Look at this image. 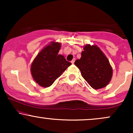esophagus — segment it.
<instances>
[{
  "label": "esophagus",
  "instance_id": "34e87169",
  "mask_svg": "<svg viewBox=\"0 0 133 133\" xmlns=\"http://www.w3.org/2000/svg\"><path fill=\"white\" fill-rule=\"evenodd\" d=\"M74 62H75V59H73L72 61H71V63L72 64H74Z\"/></svg>",
  "mask_w": 133,
  "mask_h": 133
}]
</instances>
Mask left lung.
Masks as SVG:
<instances>
[{"instance_id": "left-lung-1", "label": "left lung", "mask_w": 133, "mask_h": 133, "mask_svg": "<svg viewBox=\"0 0 133 133\" xmlns=\"http://www.w3.org/2000/svg\"><path fill=\"white\" fill-rule=\"evenodd\" d=\"M80 59L74 64L79 69L82 76L93 89L106 87L110 82L112 69L109 61L96 45H85Z\"/></svg>"}]
</instances>
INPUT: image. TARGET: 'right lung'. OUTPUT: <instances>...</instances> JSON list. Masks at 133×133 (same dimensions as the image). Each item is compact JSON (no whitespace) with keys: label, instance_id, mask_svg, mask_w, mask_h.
<instances>
[{"label":"right lung","instance_id":"add662e5","mask_svg":"<svg viewBox=\"0 0 133 133\" xmlns=\"http://www.w3.org/2000/svg\"><path fill=\"white\" fill-rule=\"evenodd\" d=\"M60 49V43L51 42L37 54L32 63V76L41 86H51L72 64L63 56L58 54Z\"/></svg>","mask_w":133,"mask_h":133}]
</instances>
